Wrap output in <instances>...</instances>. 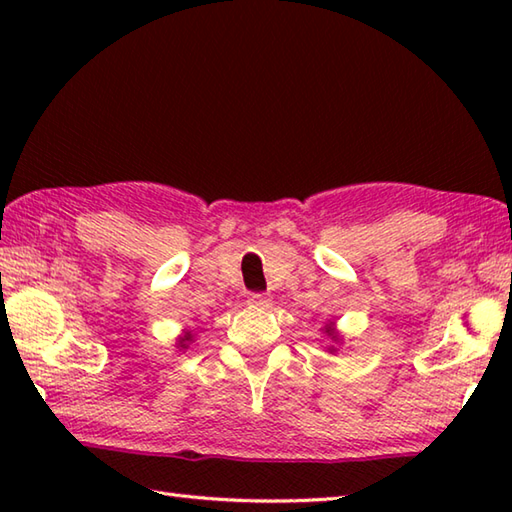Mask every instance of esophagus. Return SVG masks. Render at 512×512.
Wrapping results in <instances>:
<instances>
[{
	"instance_id": "34e87169",
	"label": "esophagus",
	"mask_w": 512,
	"mask_h": 512,
	"mask_svg": "<svg viewBox=\"0 0 512 512\" xmlns=\"http://www.w3.org/2000/svg\"><path fill=\"white\" fill-rule=\"evenodd\" d=\"M248 303L250 306H268L270 297L262 295V292H253V295H248Z\"/></svg>"
}]
</instances>
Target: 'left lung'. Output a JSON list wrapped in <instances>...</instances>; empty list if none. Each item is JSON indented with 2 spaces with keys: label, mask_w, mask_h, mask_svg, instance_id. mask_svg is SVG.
<instances>
[{
  "label": "left lung",
  "mask_w": 512,
  "mask_h": 512,
  "mask_svg": "<svg viewBox=\"0 0 512 512\" xmlns=\"http://www.w3.org/2000/svg\"><path fill=\"white\" fill-rule=\"evenodd\" d=\"M325 332H328L330 334V330H325ZM332 339H336V336H332ZM330 352H334V347H332V350Z\"/></svg>",
  "instance_id": "8db88e82"
}]
</instances>
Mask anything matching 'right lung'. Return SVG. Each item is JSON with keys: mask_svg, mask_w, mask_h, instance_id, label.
Instances as JSON below:
<instances>
[{"mask_svg": "<svg viewBox=\"0 0 512 512\" xmlns=\"http://www.w3.org/2000/svg\"><path fill=\"white\" fill-rule=\"evenodd\" d=\"M189 341H193V336H191V334H184V339H180V347H182V350H187Z\"/></svg>", "mask_w": 512, "mask_h": 512, "instance_id": "right-lung-1", "label": "right lung"}]
</instances>
